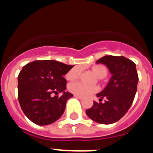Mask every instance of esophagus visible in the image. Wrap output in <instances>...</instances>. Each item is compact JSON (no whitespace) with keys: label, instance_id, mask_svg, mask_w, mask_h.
<instances>
[{"label":"esophagus","instance_id":"obj_1","mask_svg":"<svg viewBox=\"0 0 153 153\" xmlns=\"http://www.w3.org/2000/svg\"><path fill=\"white\" fill-rule=\"evenodd\" d=\"M74 97H75L76 98L79 99V100H82V99H83V97H80V96H78V95H76V94H74Z\"/></svg>","mask_w":153,"mask_h":153}]
</instances>
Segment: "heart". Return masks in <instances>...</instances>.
Segmentation results:
<instances>
[{
    "instance_id": "obj_1",
    "label": "heart",
    "mask_w": 153,
    "mask_h": 153,
    "mask_svg": "<svg viewBox=\"0 0 153 153\" xmlns=\"http://www.w3.org/2000/svg\"><path fill=\"white\" fill-rule=\"evenodd\" d=\"M92 71L98 78H104L107 75V69L103 65H94L91 68ZM81 74V68L78 66L74 67L66 75V78L69 81H74L79 78ZM71 93L80 97H86L92 94L98 90L97 86H88L81 82L70 83L68 87Z\"/></svg>"
}]
</instances>
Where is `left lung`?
Segmentation results:
<instances>
[{"label":"left lung","instance_id":"left-lung-1","mask_svg":"<svg viewBox=\"0 0 153 153\" xmlns=\"http://www.w3.org/2000/svg\"><path fill=\"white\" fill-rule=\"evenodd\" d=\"M97 63L106 66L112 76L104 90L97 94L100 102L94 101L86 113L98 123H114L126 113L134 100L139 81L136 64L125 56L110 55L102 56Z\"/></svg>","mask_w":153,"mask_h":153}]
</instances>
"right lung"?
I'll return each mask as SVG.
<instances>
[{
  "instance_id": "1",
  "label": "right lung",
  "mask_w": 153,
  "mask_h": 153,
  "mask_svg": "<svg viewBox=\"0 0 153 153\" xmlns=\"http://www.w3.org/2000/svg\"><path fill=\"white\" fill-rule=\"evenodd\" d=\"M74 66L56 60H35L27 63L18 75V100L31 122L45 126L60 118L72 93L65 92L63 77ZM59 92L62 96H55Z\"/></svg>"
}]
</instances>
